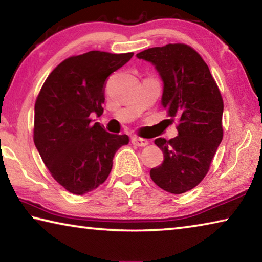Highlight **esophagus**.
Instances as JSON below:
<instances>
[{
    "label": "esophagus",
    "instance_id": "esophagus-1",
    "mask_svg": "<svg viewBox=\"0 0 262 262\" xmlns=\"http://www.w3.org/2000/svg\"><path fill=\"white\" fill-rule=\"evenodd\" d=\"M133 144L137 145V147H145V145L149 144V142L144 139H140V137H133L132 139Z\"/></svg>",
    "mask_w": 262,
    "mask_h": 262
}]
</instances>
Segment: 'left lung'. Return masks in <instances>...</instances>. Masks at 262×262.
<instances>
[{"label":"left lung","mask_w":262,"mask_h":262,"mask_svg":"<svg viewBox=\"0 0 262 262\" xmlns=\"http://www.w3.org/2000/svg\"><path fill=\"white\" fill-rule=\"evenodd\" d=\"M136 56L155 66L164 84L163 107L178 120V136L155 140L164 161L150 177L168 193H185L205 178L223 139V99L207 63L188 45L168 43Z\"/></svg>","instance_id":"left-lung-1"}]
</instances>
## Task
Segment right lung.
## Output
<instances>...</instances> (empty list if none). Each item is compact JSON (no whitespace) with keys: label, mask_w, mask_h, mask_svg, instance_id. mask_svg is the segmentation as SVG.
I'll return each mask as SVG.
<instances>
[{"label":"right lung","mask_w":262,"mask_h":262,"mask_svg":"<svg viewBox=\"0 0 262 262\" xmlns=\"http://www.w3.org/2000/svg\"><path fill=\"white\" fill-rule=\"evenodd\" d=\"M134 53L90 51L62 61L48 75L34 105L33 140L51 174L83 195L107 179L118 149L129 137L107 133L90 115L104 112V86Z\"/></svg>","instance_id":"add662e5"}]
</instances>
